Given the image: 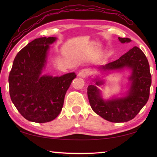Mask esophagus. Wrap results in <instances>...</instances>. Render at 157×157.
<instances>
[{"label":"esophagus","instance_id":"34e87169","mask_svg":"<svg viewBox=\"0 0 157 157\" xmlns=\"http://www.w3.org/2000/svg\"><path fill=\"white\" fill-rule=\"evenodd\" d=\"M91 74V71H90L89 69H88V68H85V69H83L81 70L80 72H79L78 75L82 77V78H86L89 76H90Z\"/></svg>","mask_w":157,"mask_h":157}]
</instances>
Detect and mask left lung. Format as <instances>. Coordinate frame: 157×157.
<instances>
[{
    "label": "left lung",
    "instance_id": "left-lung-1",
    "mask_svg": "<svg viewBox=\"0 0 157 157\" xmlns=\"http://www.w3.org/2000/svg\"><path fill=\"white\" fill-rule=\"evenodd\" d=\"M119 40L122 44L131 41L128 38L119 37ZM124 68L132 71L128 78L130 87L124 97L103 99L96 86L101 85L104 82L96 78L94 81L95 85H89L87 89L88 98L94 112L103 119L115 123L128 121L138 114L148 101L151 84L149 62L138 47L134 46L119 59L99 67L103 71L120 70Z\"/></svg>",
    "mask_w": 157,
    "mask_h": 157
}]
</instances>
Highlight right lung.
<instances>
[{
	"label": "right lung",
	"instance_id": "right-lung-1",
	"mask_svg": "<svg viewBox=\"0 0 157 157\" xmlns=\"http://www.w3.org/2000/svg\"><path fill=\"white\" fill-rule=\"evenodd\" d=\"M55 37L32 40L17 53L10 71L9 93L12 102L21 115L30 121L46 123L61 112L64 97L75 73L53 77L42 75L49 45Z\"/></svg>",
	"mask_w": 157,
	"mask_h": 157
}]
</instances>
